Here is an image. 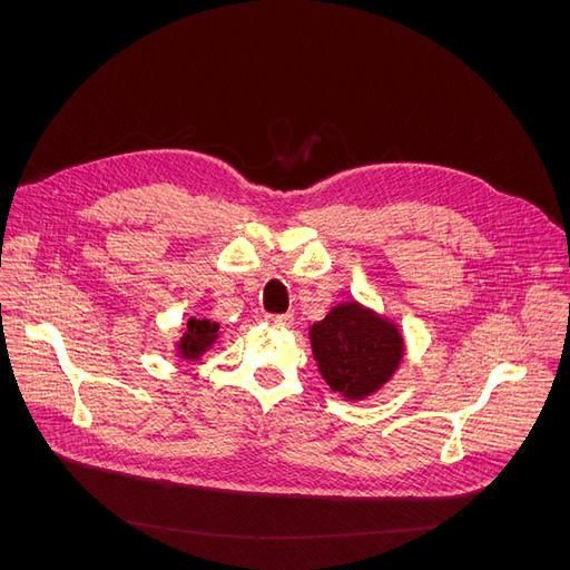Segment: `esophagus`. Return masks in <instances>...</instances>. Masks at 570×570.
Returning <instances> with one entry per match:
<instances>
[{
    "instance_id": "obj_1",
    "label": "esophagus",
    "mask_w": 570,
    "mask_h": 570,
    "mask_svg": "<svg viewBox=\"0 0 570 570\" xmlns=\"http://www.w3.org/2000/svg\"><path fill=\"white\" fill-rule=\"evenodd\" d=\"M265 321L277 325V327H291L293 325V316L291 314H267Z\"/></svg>"
}]
</instances>
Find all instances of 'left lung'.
Instances as JSON below:
<instances>
[{"instance_id":"obj_1","label":"left lung","mask_w":570,"mask_h":570,"mask_svg":"<svg viewBox=\"0 0 570 570\" xmlns=\"http://www.w3.org/2000/svg\"><path fill=\"white\" fill-rule=\"evenodd\" d=\"M314 361L333 393L361 402L393 379L404 357V337L395 321L346 301L309 327Z\"/></svg>"}]
</instances>
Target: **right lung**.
Masks as SVG:
<instances>
[{
    "mask_svg": "<svg viewBox=\"0 0 570 570\" xmlns=\"http://www.w3.org/2000/svg\"><path fill=\"white\" fill-rule=\"evenodd\" d=\"M219 340V323L209 318H196L189 316V321L183 327V335L175 342L177 357H183L187 363L200 361V355L213 348Z\"/></svg>",
    "mask_w": 570,
    "mask_h": 570,
    "instance_id": "obj_1",
    "label": "right lung"
}]
</instances>
